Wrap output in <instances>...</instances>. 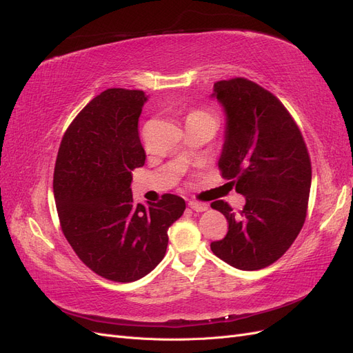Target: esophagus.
Listing matches in <instances>:
<instances>
[{
	"mask_svg": "<svg viewBox=\"0 0 353 353\" xmlns=\"http://www.w3.org/2000/svg\"><path fill=\"white\" fill-rule=\"evenodd\" d=\"M188 206L193 209V210H196V212H205L209 208L206 203H201V201H190Z\"/></svg>",
	"mask_w": 353,
	"mask_h": 353,
	"instance_id": "34e87169",
	"label": "esophagus"
}]
</instances>
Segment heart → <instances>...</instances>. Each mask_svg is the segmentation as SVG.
<instances>
[{
  "mask_svg": "<svg viewBox=\"0 0 353 353\" xmlns=\"http://www.w3.org/2000/svg\"><path fill=\"white\" fill-rule=\"evenodd\" d=\"M203 114H208V113H203V112H194V113H191L190 116H203Z\"/></svg>",
  "mask_w": 353,
  "mask_h": 353,
  "instance_id": "b5f03b06",
  "label": "heart"
}]
</instances>
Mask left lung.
Here are the masks:
<instances>
[{"label": "left lung", "instance_id": "obj_1", "mask_svg": "<svg viewBox=\"0 0 353 353\" xmlns=\"http://www.w3.org/2000/svg\"><path fill=\"white\" fill-rule=\"evenodd\" d=\"M212 99L225 113L218 166L245 205L236 215L225 201L212 203L227 218L228 232L210 249L234 268L262 270L281 258L303 227L311 160L290 113L258 83L219 81Z\"/></svg>", "mask_w": 353, "mask_h": 353}]
</instances>
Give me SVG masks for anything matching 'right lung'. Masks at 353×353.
I'll list each match as a JSON object with an SVG mask.
<instances>
[{"label":"right lung","mask_w":353,"mask_h":353,"mask_svg":"<svg viewBox=\"0 0 353 353\" xmlns=\"http://www.w3.org/2000/svg\"><path fill=\"white\" fill-rule=\"evenodd\" d=\"M143 91L110 88L92 99L68 128L54 168L60 225L78 258L103 279L131 283L163 259L168 228L185 201L165 194L134 203L132 170L145 162L138 117Z\"/></svg>","instance_id":"obj_1"}]
</instances>
